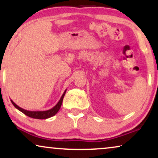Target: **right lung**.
I'll return each instance as SVG.
<instances>
[{
  "instance_id": "right-lung-1",
  "label": "right lung",
  "mask_w": 158,
  "mask_h": 158,
  "mask_svg": "<svg viewBox=\"0 0 158 158\" xmlns=\"http://www.w3.org/2000/svg\"><path fill=\"white\" fill-rule=\"evenodd\" d=\"M66 90H64V92L63 93V94H62V96H61V98H60V101H58L57 104H56L53 108H52V109L49 110H47V111H28V110L23 109L22 108L19 107V106L16 105L12 100H10V101H11V103H13V105L14 106L15 108H16L17 109L24 114L25 115L33 118H37V119H46V118H50L52 116H55V114L57 113L58 111H59L60 107H61L62 101H63V98L64 96V94H65L66 93Z\"/></svg>"
}]
</instances>
